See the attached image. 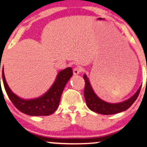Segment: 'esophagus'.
Masks as SVG:
<instances>
[{
  "instance_id": "esophagus-1",
  "label": "esophagus",
  "mask_w": 147,
  "mask_h": 147,
  "mask_svg": "<svg viewBox=\"0 0 147 147\" xmlns=\"http://www.w3.org/2000/svg\"><path fill=\"white\" fill-rule=\"evenodd\" d=\"M82 68H81V67L79 66H77L76 67V68H75L73 69V74L74 75H78L79 73H81V72H82Z\"/></svg>"
}]
</instances>
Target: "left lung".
<instances>
[{
    "label": "left lung",
    "mask_w": 147,
    "mask_h": 147,
    "mask_svg": "<svg viewBox=\"0 0 147 147\" xmlns=\"http://www.w3.org/2000/svg\"><path fill=\"white\" fill-rule=\"evenodd\" d=\"M84 79L85 80L84 97L88 107L93 112L102 115L116 114L127 110L138 98L142 87V86H140L137 92L129 99L124 102L113 104L102 100L96 95L86 74L84 75Z\"/></svg>",
    "instance_id": "obj_1"
}]
</instances>
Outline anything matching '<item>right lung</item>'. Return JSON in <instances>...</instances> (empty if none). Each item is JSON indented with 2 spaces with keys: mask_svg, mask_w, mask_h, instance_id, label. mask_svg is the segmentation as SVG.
<instances>
[{
  "mask_svg": "<svg viewBox=\"0 0 147 147\" xmlns=\"http://www.w3.org/2000/svg\"><path fill=\"white\" fill-rule=\"evenodd\" d=\"M72 76V70L70 67L61 70L57 74L54 84L45 94L37 98L25 99L19 97L10 90L5 80L3 68L2 71L3 84L11 102L18 110L31 116L50 115L55 113L59 105L64 88Z\"/></svg>",
  "mask_w": 147,
  "mask_h": 147,
  "instance_id": "1",
  "label": "right lung"
}]
</instances>
